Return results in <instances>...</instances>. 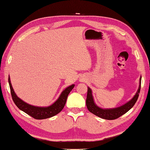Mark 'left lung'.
<instances>
[{
	"label": "left lung",
	"mask_w": 150,
	"mask_h": 150,
	"mask_svg": "<svg viewBox=\"0 0 150 150\" xmlns=\"http://www.w3.org/2000/svg\"><path fill=\"white\" fill-rule=\"evenodd\" d=\"M141 79L142 77L140 78L139 87H138V91L134 97L131 100H129V102L125 103V104L115 108L103 109L98 106L94 102L93 96H92V90L90 88V87H88L86 100L87 109H88L90 112H91L92 113L94 114L95 115L99 117L102 119H108V120H113V119L119 118V117L124 115L127 111H129L134 106L135 103L137 102L140 91Z\"/></svg>",
	"instance_id": "8db88e82"
}]
</instances>
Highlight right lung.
Masks as SVG:
<instances>
[{"label": "right lung", "mask_w": 150, "mask_h": 150, "mask_svg": "<svg viewBox=\"0 0 150 150\" xmlns=\"http://www.w3.org/2000/svg\"><path fill=\"white\" fill-rule=\"evenodd\" d=\"M8 83L12 100L16 106L20 110L23 111V112L26 113L29 115L36 119L50 118L60 112L64 108L65 104L66 103L67 98L69 92L71 91V90L75 86V84H71V85L67 87L66 89H64L61 94L59 95L58 98L56 100V101L54 102L52 105L47 106V107H39V106L29 104V103L23 101L16 95L13 89L12 84H11L10 76L8 77Z\"/></svg>", "instance_id": "add662e5"}]
</instances>
